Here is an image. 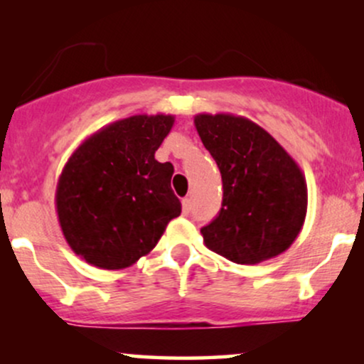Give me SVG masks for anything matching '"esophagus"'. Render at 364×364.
<instances>
[{"instance_id": "1", "label": "esophagus", "mask_w": 364, "mask_h": 364, "mask_svg": "<svg viewBox=\"0 0 364 364\" xmlns=\"http://www.w3.org/2000/svg\"><path fill=\"white\" fill-rule=\"evenodd\" d=\"M181 205H183V214H185V215L190 214V210H191V200H190V198H183Z\"/></svg>"}]
</instances>
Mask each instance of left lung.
Segmentation results:
<instances>
[{
	"instance_id": "8db88e82",
	"label": "left lung",
	"mask_w": 364,
	"mask_h": 364,
	"mask_svg": "<svg viewBox=\"0 0 364 364\" xmlns=\"http://www.w3.org/2000/svg\"><path fill=\"white\" fill-rule=\"evenodd\" d=\"M195 128L223 176V207L202 228L208 250L241 265L286 252L308 208L303 171L277 140L243 116L196 114Z\"/></svg>"
}]
</instances>
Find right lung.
Listing matches in <instances>:
<instances>
[{
    "instance_id": "right-lung-1",
    "label": "right lung",
    "mask_w": 364,
    "mask_h": 364,
    "mask_svg": "<svg viewBox=\"0 0 364 364\" xmlns=\"http://www.w3.org/2000/svg\"><path fill=\"white\" fill-rule=\"evenodd\" d=\"M174 124L171 114H136L92 133L72 154L56 186L63 236L78 257L121 270L150 253L181 202L174 168L156 161Z\"/></svg>"
}]
</instances>
